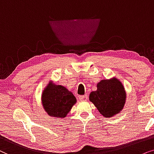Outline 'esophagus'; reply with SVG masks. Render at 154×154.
Segmentation results:
<instances>
[{
    "mask_svg": "<svg viewBox=\"0 0 154 154\" xmlns=\"http://www.w3.org/2000/svg\"><path fill=\"white\" fill-rule=\"evenodd\" d=\"M79 99L81 100V101H87L88 99V95L87 94H86V95H84V96H79Z\"/></svg>",
    "mask_w": 154,
    "mask_h": 154,
    "instance_id": "34e87169",
    "label": "esophagus"
}]
</instances>
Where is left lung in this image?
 Returning <instances> with one entry per match:
<instances>
[{
  "label": "left lung",
  "instance_id": "1",
  "mask_svg": "<svg viewBox=\"0 0 154 154\" xmlns=\"http://www.w3.org/2000/svg\"><path fill=\"white\" fill-rule=\"evenodd\" d=\"M125 99L123 85L116 77L100 81L97 84V90L91 92L89 95V101L106 118H110L121 111Z\"/></svg>",
  "mask_w": 154,
  "mask_h": 154
}]
</instances>
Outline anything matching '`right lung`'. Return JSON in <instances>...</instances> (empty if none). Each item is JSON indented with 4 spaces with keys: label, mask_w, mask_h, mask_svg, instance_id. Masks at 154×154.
<instances>
[{
    "label": "right lung",
    "mask_w": 154,
    "mask_h": 154,
    "mask_svg": "<svg viewBox=\"0 0 154 154\" xmlns=\"http://www.w3.org/2000/svg\"><path fill=\"white\" fill-rule=\"evenodd\" d=\"M42 101L48 116L64 118L76 103L77 99L67 88L50 82L43 91Z\"/></svg>",
    "instance_id": "1"
}]
</instances>
